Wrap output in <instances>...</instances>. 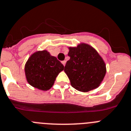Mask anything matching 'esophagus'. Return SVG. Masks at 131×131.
<instances>
[{
    "mask_svg": "<svg viewBox=\"0 0 131 131\" xmlns=\"http://www.w3.org/2000/svg\"><path fill=\"white\" fill-rule=\"evenodd\" d=\"M61 63H62V64H63V65L65 66V64H66V61H62V62H61Z\"/></svg>",
    "mask_w": 131,
    "mask_h": 131,
    "instance_id": "34e87169",
    "label": "esophagus"
}]
</instances>
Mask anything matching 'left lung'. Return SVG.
Returning <instances> with one entry per match:
<instances>
[{
	"label": "left lung",
	"mask_w": 131,
	"mask_h": 131,
	"mask_svg": "<svg viewBox=\"0 0 131 131\" xmlns=\"http://www.w3.org/2000/svg\"><path fill=\"white\" fill-rule=\"evenodd\" d=\"M68 55L70 59L64 70L73 88L87 92L99 87L106 70L105 63L96 50L82 43L76 48H69Z\"/></svg>",
	"instance_id": "8db88e82"
}]
</instances>
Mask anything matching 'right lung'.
Segmentation results:
<instances>
[{"mask_svg":"<svg viewBox=\"0 0 131 131\" xmlns=\"http://www.w3.org/2000/svg\"><path fill=\"white\" fill-rule=\"evenodd\" d=\"M64 66L56 57L44 50L31 55L25 67L27 82L37 89L47 91L52 87Z\"/></svg>","mask_w":131,"mask_h":131,"instance_id":"add662e5","label":"right lung"}]
</instances>
